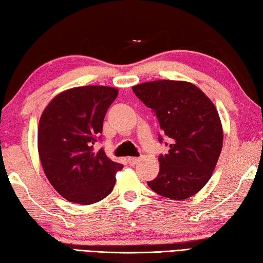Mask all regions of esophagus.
<instances>
[{
    "instance_id": "obj_1",
    "label": "esophagus",
    "mask_w": 263,
    "mask_h": 263,
    "mask_svg": "<svg viewBox=\"0 0 263 263\" xmlns=\"http://www.w3.org/2000/svg\"><path fill=\"white\" fill-rule=\"evenodd\" d=\"M140 161L139 158H128V163L130 165H136Z\"/></svg>"
}]
</instances>
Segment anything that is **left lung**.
I'll return each instance as SVG.
<instances>
[{
    "label": "left lung",
    "instance_id": "obj_1",
    "mask_svg": "<svg viewBox=\"0 0 263 263\" xmlns=\"http://www.w3.org/2000/svg\"><path fill=\"white\" fill-rule=\"evenodd\" d=\"M132 88L154 111L160 132L171 140L168 152L158 158L159 174L147 184L167 199L182 201L195 195L210 181L222 148L217 107L188 81L156 80Z\"/></svg>",
    "mask_w": 263,
    "mask_h": 263
}]
</instances>
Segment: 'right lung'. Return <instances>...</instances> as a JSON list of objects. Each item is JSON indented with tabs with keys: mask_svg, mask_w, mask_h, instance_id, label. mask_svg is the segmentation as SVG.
<instances>
[{
	"mask_svg": "<svg viewBox=\"0 0 263 263\" xmlns=\"http://www.w3.org/2000/svg\"><path fill=\"white\" fill-rule=\"evenodd\" d=\"M109 86H81L53 97L38 124V154L57 193L70 202L92 204L112 192L123 165L95 152L104 117L117 98Z\"/></svg>",
	"mask_w": 263,
	"mask_h": 263,
	"instance_id": "right-lung-1",
	"label": "right lung"
}]
</instances>
